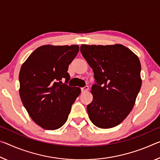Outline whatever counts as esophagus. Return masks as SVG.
<instances>
[{
	"label": "esophagus",
	"instance_id": "esophagus-1",
	"mask_svg": "<svg viewBox=\"0 0 160 160\" xmlns=\"http://www.w3.org/2000/svg\"><path fill=\"white\" fill-rule=\"evenodd\" d=\"M89 90V88H88V86H85L84 88H81V92H87Z\"/></svg>",
	"mask_w": 160,
	"mask_h": 160
}]
</instances>
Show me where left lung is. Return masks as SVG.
<instances>
[{
    "mask_svg": "<svg viewBox=\"0 0 160 160\" xmlns=\"http://www.w3.org/2000/svg\"><path fill=\"white\" fill-rule=\"evenodd\" d=\"M80 51L94 72L93 100L87 105L92 122L108 129L120 125L130 114L140 90L138 57L120 44L82 45Z\"/></svg>",
    "mask_w": 160,
    "mask_h": 160,
    "instance_id": "left-lung-1",
    "label": "left lung"
}]
</instances>
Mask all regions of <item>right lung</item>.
<instances>
[{
    "label": "right lung",
    "mask_w": 160,
    "mask_h": 160,
    "mask_svg": "<svg viewBox=\"0 0 160 160\" xmlns=\"http://www.w3.org/2000/svg\"><path fill=\"white\" fill-rule=\"evenodd\" d=\"M78 51L79 46L75 45H42L22 65L20 96L30 118L42 128L52 130L61 128L80 95L79 88L67 85L70 79L68 66Z\"/></svg>",
    "instance_id": "1"
}]
</instances>
